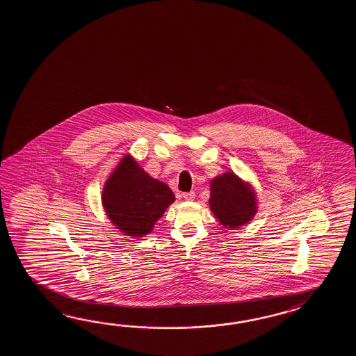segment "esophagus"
Segmentation results:
<instances>
[{"label":"esophagus","mask_w":356,"mask_h":356,"mask_svg":"<svg viewBox=\"0 0 356 356\" xmlns=\"http://www.w3.org/2000/svg\"><path fill=\"white\" fill-rule=\"evenodd\" d=\"M183 197H184V200H187V201H192V200H195V197H196V193H195L193 191L184 192V193H183Z\"/></svg>","instance_id":"esophagus-1"}]
</instances>
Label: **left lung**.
I'll use <instances>...</instances> for the list:
<instances>
[{"instance_id": "1", "label": "left lung", "mask_w": 356, "mask_h": 356, "mask_svg": "<svg viewBox=\"0 0 356 356\" xmlns=\"http://www.w3.org/2000/svg\"><path fill=\"white\" fill-rule=\"evenodd\" d=\"M210 207L220 223L237 228L254 216L257 201L252 191L236 174L225 173L211 182Z\"/></svg>"}]
</instances>
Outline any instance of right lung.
<instances>
[{
	"instance_id": "add662e5",
	"label": "right lung",
	"mask_w": 356,
	"mask_h": 356,
	"mask_svg": "<svg viewBox=\"0 0 356 356\" xmlns=\"http://www.w3.org/2000/svg\"><path fill=\"white\" fill-rule=\"evenodd\" d=\"M174 201L172 190L145 173L125 156L110 175L102 192L108 218L128 236H145Z\"/></svg>"
}]
</instances>
